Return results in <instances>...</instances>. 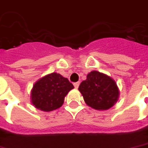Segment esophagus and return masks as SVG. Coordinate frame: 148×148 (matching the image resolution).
<instances>
[{"label": "esophagus", "mask_w": 148, "mask_h": 148, "mask_svg": "<svg viewBox=\"0 0 148 148\" xmlns=\"http://www.w3.org/2000/svg\"><path fill=\"white\" fill-rule=\"evenodd\" d=\"M74 87L75 88H78L79 87V82H76V83H74Z\"/></svg>", "instance_id": "obj_1"}]
</instances>
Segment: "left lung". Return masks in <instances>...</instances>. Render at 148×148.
<instances>
[{"label": "left lung", "instance_id": "8db88e82", "mask_svg": "<svg viewBox=\"0 0 148 148\" xmlns=\"http://www.w3.org/2000/svg\"><path fill=\"white\" fill-rule=\"evenodd\" d=\"M79 90L85 103L98 110H106L114 106L120 94L114 79L98 71L87 74L86 80L79 84Z\"/></svg>", "mask_w": 148, "mask_h": 148}]
</instances>
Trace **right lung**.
Here are the masks:
<instances>
[{"label":"right lung","instance_id":"add662e5","mask_svg":"<svg viewBox=\"0 0 148 148\" xmlns=\"http://www.w3.org/2000/svg\"><path fill=\"white\" fill-rule=\"evenodd\" d=\"M73 88V84L61 74L50 73L39 79L33 85L31 103L40 110H55L63 105L64 97Z\"/></svg>","mask_w":148,"mask_h":148}]
</instances>
